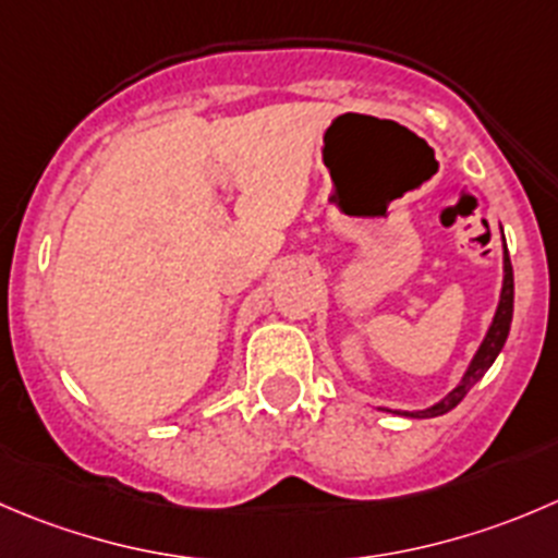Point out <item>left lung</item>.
I'll return each mask as SVG.
<instances>
[{"label": "left lung", "instance_id": "obj_1", "mask_svg": "<svg viewBox=\"0 0 558 558\" xmlns=\"http://www.w3.org/2000/svg\"><path fill=\"white\" fill-rule=\"evenodd\" d=\"M501 240H505V231H501ZM505 247V278H501V294H499V305H496L494 318H490V327L485 332L483 343L480 349L474 351L472 362L466 365L463 371L461 381L450 389L441 400H436L434 405L428 409H416V411H392V409H384V411H392V414L400 416H409V420H428V416H439L447 414L450 409H456L463 398H466L469 389L480 381V378L488 373V367L494 365L496 356L501 354L507 343V335H510V324H512V300H515V283H512V264H510V253H507V242H501Z\"/></svg>", "mask_w": 558, "mask_h": 558}]
</instances>
